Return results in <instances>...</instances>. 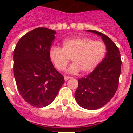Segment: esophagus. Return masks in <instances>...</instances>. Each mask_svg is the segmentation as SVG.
I'll return each mask as SVG.
<instances>
[{
  "instance_id": "34e87169",
  "label": "esophagus",
  "mask_w": 133,
  "mask_h": 133,
  "mask_svg": "<svg viewBox=\"0 0 133 133\" xmlns=\"http://www.w3.org/2000/svg\"><path fill=\"white\" fill-rule=\"evenodd\" d=\"M64 81H68L69 78H70V77H66V76H64Z\"/></svg>"
}]
</instances>
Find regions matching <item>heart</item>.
Wrapping results in <instances>:
<instances>
[{"label": "heart", "instance_id": "1", "mask_svg": "<svg viewBox=\"0 0 133 133\" xmlns=\"http://www.w3.org/2000/svg\"><path fill=\"white\" fill-rule=\"evenodd\" d=\"M106 46L101 41L85 37H75L63 41V47L52 46L49 59L58 70H64L70 58L73 62L66 70L70 74H84L93 71L101 63L106 54Z\"/></svg>", "mask_w": 133, "mask_h": 133}]
</instances>
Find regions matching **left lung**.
<instances>
[{"instance_id":"obj_1","label":"left lung","mask_w":133,"mask_h":133,"mask_svg":"<svg viewBox=\"0 0 133 133\" xmlns=\"http://www.w3.org/2000/svg\"><path fill=\"white\" fill-rule=\"evenodd\" d=\"M87 31L101 36L107 53L92 72L78 79L75 98L81 107L96 110L109 103L117 91L122 61L119 49L109 37L97 30Z\"/></svg>"}]
</instances>
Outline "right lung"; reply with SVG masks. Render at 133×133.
<instances>
[{
  "label": "right lung",
  "instance_id": "add662e5",
  "mask_svg": "<svg viewBox=\"0 0 133 133\" xmlns=\"http://www.w3.org/2000/svg\"><path fill=\"white\" fill-rule=\"evenodd\" d=\"M56 32L44 27L31 30L18 41L13 54V72L21 97L35 107L52 103L64 83L49 59Z\"/></svg>",
  "mask_w": 133,
  "mask_h": 133
}]
</instances>
